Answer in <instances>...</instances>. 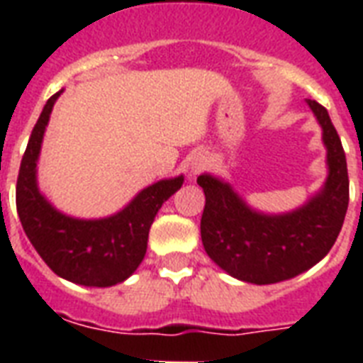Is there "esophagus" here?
<instances>
[{
	"label": "esophagus",
	"instance_id": "34e87169",
	"mask_svg": "<svg viewBox=\"0 0 363 363\" xmlns=\"http://www.w3.org/2000/svg\"><path fill=\"white\" fill-rule=\"evenodd\" d=\"M207 167V156L205 154H194L192 158H190V164H188V171H190V177L198 175L201 171Z\"/></svg>",
	"mask_w": 363,
	"mask_h": 363
}]
</instances>
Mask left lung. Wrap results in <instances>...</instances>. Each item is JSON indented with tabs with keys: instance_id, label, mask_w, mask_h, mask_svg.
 Returning <instances> with one entry per match:
<instances>
[{
	"instance_id": "8db88e82",
	"label": "left lung",
	"mask_w": 363,
	"mask_h": 363,
	"mask_svg": "<svg viewBox=\"0 0 363 363\" xmlns=\"http://www.w3.org/2000/svg\"><path fill=\"white\" fill-rule=\"evenodd\" d=\"M322 128L328 179L320 192L284 215L250 209L230 182L199 175L205 192L201 241L218 267L239 281L273 284L311 269L333 247L349 207L347 158L328 111L307 101Z\"/></svg>"
}]
</instances>
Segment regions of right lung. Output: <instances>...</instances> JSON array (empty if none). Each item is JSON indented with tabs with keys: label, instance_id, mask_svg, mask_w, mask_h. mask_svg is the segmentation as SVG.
<instances>
[{
	"label": "right lung",
	"instance_id": "add662e5",
	"mask_svg": "<svg viewBox=\"0 0 363 363\" xmlns=\"http://www.w3.org/2000/svg\"><path fill=\"white\" fill-rule=\"evenodd\" d=\"M62 92L48 99L31 131L16 181V211L30 242L56 275L82 286H115L139 267L154 216L182 186L184 177L154 182L107 218L84 220L54 209L37 186V160Z\"/></svg>",
	"mask_w": 363,
	"mask_h": 363
}]
</instances>
